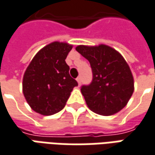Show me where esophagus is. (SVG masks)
Returning <instances> with one entry per match:
<instances>
[{
	"mask_svg": "<svg viewBox=\"0 0 155 155\" xmlns=\"http://www.w3.org/2000/svg\"><path fill=\"white\" fill-rule=\"evenodd\" d=\"M76 81H77V82H78V85H81V76H79V77L76 79Z\"/></svg>",
	"mask_w": 155,
	"mask_h": 155,
	"instance_id": "esophagus-1",
	"label": "esophagus"
}]
</instances>
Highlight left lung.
<instances>
[{
  "instance_id": "1",
  "label": "left lung",
  "mask_w": 155,
  "mask_h": 155,
  "mask_svg": "<svg viewBox=\"0 0 155 155\" xmlns=\"http://www.w3.org/2000/svg\"><path fill=\"white\" fill-rule=\"evenodd\" d=\"M92 69V82L81 91L90 110L101 116L117 113L126 106L134 91L130 67L122 54L105 44L75 48Z\"/></svg>"
}]
</instances>
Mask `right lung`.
Listing matches in <instances>:
<instances>
[{
  "label": "right lung",
  "mask_w": 155,
  "mask_h": 155,
  "mask_svg": "<svg viewBox=\"0 0 155 155\" xmlns=\"http://www.w3.org/2000/svg\"><path fill=\"white\" fill-rule=\"evenodd\" d=\"M73 45L55 41L41 48L25 71L22 92L34 111L50 116L61 111L77 81L65 62Z\"/></svg>",
  "instance_id": "obj_1"
}]
</instances>
